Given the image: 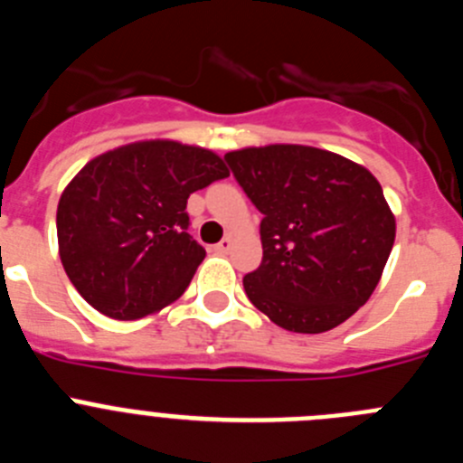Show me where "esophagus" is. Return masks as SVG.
Here are the masks:
<instances>
[{
    "label": "esophagus",
    "mask_w": 463,
    "mask_h": 463,
    "mask_svg": "<svg viewBox=\"0 0 463 463\" xmlns=\"http://www.w3.org/2000/svg\"><path fill=\"white\" fill-rule=\"evenodd\" d=\"M232 245H234V241L229 239V236H224V239H222V241H220V243H218V245H215V250H218V252H220V255H227V252H229V250H232Z\"/></svg>",
    "instance_id": "34e87169"
}]
</instances>
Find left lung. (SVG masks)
<instances>
[{"label": "left lung", "instance_id": "obj_1", "mask_svg": "<svg viewBox=\"0 0 463 463\" xmlns=\"http://www.w3.org/2000/svg\"><path fill=\"white\" fill-rule=\"evenodd\" d=\"M264 215L261 264L243 278L255 308L297 334H322L369 301L396 220L375 175L313 146L273 143L224 155Z\"/></svg>", "mask_w": 463, "mask_h": 463}]
</instances>
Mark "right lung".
Listing matches in <instances>:
<instances>
[{"label": "right lung", "mask_w": 463, "mask_h": 463, "mask_svg": "<svg viewBox=\"0 0 463 463\" xmlns=\"http://www.w3.org/2000/svg\"><path fill=\"white\" fill-rule=\"evenodd\" d=\"M227 175L220 155L169 138L90 159L57 203L60 260L73 288L113 320L174 304L206 257L187 234V199Z\"/></svg>", "instance_id": "1"}]
</instances>
